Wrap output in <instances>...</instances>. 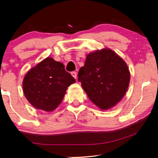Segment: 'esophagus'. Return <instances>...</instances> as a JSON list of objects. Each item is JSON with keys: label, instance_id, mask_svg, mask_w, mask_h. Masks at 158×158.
I'll list each match as a JSON object with an SVG mask.
<instances>
[{"label": "esophagus", "instance_id": "34e87169", "mask_svg": "<svg viewBox=\"0 0 158 158\" xmlns=\"http://www.w3.org/2000/svg\"><path fill=\"white\" fill-rule=\"evenodd\" d=\"M71 75H73V77H74V78H75V79L77 78V73H76V72H75V71H73V72L71 73Z\"/></svg>", "mask_w": 158, "mask_h": 158}]
</instances>
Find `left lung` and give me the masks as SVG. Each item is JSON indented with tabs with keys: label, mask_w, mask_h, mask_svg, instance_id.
<instances>
[{
	"label": "left lung",
	"mask_w": 158,
	"mask_h": 158,
	"mask_svg": "<svg viewBox=\"0 0 158 158\" xmlns=\"http://www.w3.org/2000/svg\"><path fill=\"white\" fill-rule=\"evenodd\" d=\"M77 76L90 100L103 110L122 100L130 80L127 64L109 49L88 55Z\"/></svg>",
	"instance_id": "1"
}]
</instances>
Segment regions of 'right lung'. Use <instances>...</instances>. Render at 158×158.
<instances>
[{"label": "right lung", "mask_w": 158, "mask_h": 158, "mask_svg": "<svg viewBox=\"0 0 158 158\" xmlns=\"http://www.w3.org/2000/svg\"><path fill=\"white\" fill-rule=\"evenodd\" d=\"M75 82L63 64L47 57L25 75L23 89L33 106L52 111L61 103L67 88Z\"/></svg>", "instance_id": "right-lung-1"}]
</instances>
